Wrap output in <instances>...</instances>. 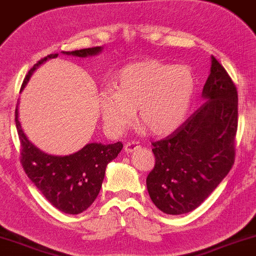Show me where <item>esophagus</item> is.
<instances>
[{
    "mask_svg": "<svg viewBox=\"0 0 256 256\" xmlns=\"http://www.w3.org/2000/svg\"><path fill=\"white\" fill-rule=\"evenodd\" d=\"M138 148H140V143H138V142L128 140V142H126L124 149L126 152H134V150H137Z\"/></svg>",
    "mask_w": 256,
    "mask_h": 256,
    "instance_id": "34e87169",
    "label": "esophagus"
}]
</instances>
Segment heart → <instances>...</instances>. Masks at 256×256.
I'll return each instance as SVG.
<instances>
[{"label": "heart", "instance_id": "obj_1", "mask_svg": "<svg viewBox=\"0 0 256 256\" xmlns=\"http://www.w3.org/2000/svg\"><path fill=\"white\" fill-rule=\"evenodd\" d=\"M196 90L190 68L148 60L126 66L118 74L116 89L100 98L101 114L107 130L122 134L138 120L152 134H169L184 124Z\"/></svg>", "mask_w": 256, "mask_h": 256}]
</instances>
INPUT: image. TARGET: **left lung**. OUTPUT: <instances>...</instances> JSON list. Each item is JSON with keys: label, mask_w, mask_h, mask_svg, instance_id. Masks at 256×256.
I'll return each instance as SVG.
<instances>
[{"label": "left lung", "mask_w": 256, "mask_h": 256, "mask_svg": "<svg viewBox=\"0 0 256 256\" xmlns=\"http://www.w3.org/2000/svg\"><path fill=\"white\" fill-rule=\"evenodd\" d=\"M202 98L180 128L152 143L155 166L146 178L148 192L167 214H184L202 205L235 162L238 95L214 56Z\"/></svg>", "instance_id": "obj_1"}]
</instances>
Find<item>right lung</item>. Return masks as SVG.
<instances>
[{
	"mask_svg": "<svg viewBox=\"0 0 256 256\" xmlns=\"http://www.w3.org/2000/svg\"><path fill=\"white\" fill-rule=\"evenodd\" d=\"M100 51V46H95L75 51H63V54L86 57L93 56ZM57 56V54H48L36 62L27 72L21 89L28 82L36 66L48 58ZM15 124L21 144V166L42 194L51 205L64 214H78L87 210L100 192L107 164L122 152V142L107 146L92 143L72 155L52 156L36 148L24 136L18 119V106L15 110Z\"/></svg>",
	"mask_w": 256,
	"mask_h": 256,
	"instance_id": "add662e5",
	"label": "right lung"
}]
</instances>
